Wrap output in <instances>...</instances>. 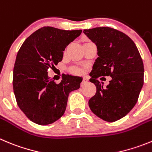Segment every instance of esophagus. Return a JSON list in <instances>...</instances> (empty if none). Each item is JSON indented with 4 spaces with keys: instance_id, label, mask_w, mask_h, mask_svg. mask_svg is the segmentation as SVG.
Segmentation results:
<instances>
[{
    "instance_id": "obj_1",
    "label": "esophagus",
    "mask_w": 152,
    "mask_h": 152,
    "mask_svg": "<svg viewBox=\"0 0 152 152\" xmlns=\"http://www.w3.org/2000/svg\"><path fill=\"white\" fill-rule=\"evenodd\" d=\"M87 81H88V80H87V78H86V77H83V80H82L81 82V86H83L85 83H87Z\"/></svg>"
}]
</instances>
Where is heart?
I'll list each match as a JSON object with an SVG mask.
<instances>
[{"label":"heart","instance_id":"heart-1","mask_svg":"<svg viewBox=\"0 0 152 152\" xmlns=\"http://www.w3.org/2000/svg\"><path fill=\"white\" fill-rule=\"evenodd\" d=\"M70 72L73 74V75H80V74H81L82 70L80 69H79V68H75V67H74V68H72L70 69Z\"/></svg>","mask_w":152,"mask_h":152}]
</instances>
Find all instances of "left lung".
I'll return each mask as SVG.
<instances>
[{"label":"left lung","mask_w":152,"mask_h":152,"mask_svg":"<svg viewBox=\"0 0 152 152\" xmlns=\"http://www.w3.org/2000/svg\"><path fill=\"white\" fill-rule=\"evenodd\" d=\"M83 33L95 43L99 56L90 74L96 93L89 100V106L99 118L115 122L137 102L144 83L142 59L132 39L117 29L98 27ZM101 76L112 77L105 88L98 80Z\"/></svg>","instance_id":"left-lung-1"}]
</instances>
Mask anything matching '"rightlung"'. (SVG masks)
<instances>
[{
	"label": "right lung",
	"instance_id": "right-lung-1",
	"mask_svg": "<svg viewBox=\"0 0 152 152\" xmlns=\"http://www.w3.org/2000/svg\"><path fill=\"white\" fill-rule=\"evenodd\" d=\"M45 26L31 34L21 46L13 68V92L26 116L39 125H47L64 115L69 93L80 88V77L66 75L59 83L47 71L61 62L65 47L81 34Z\"/></svg>",
	"mask_w": 152,
	"mask_h": 152
}]
</instances>
